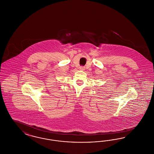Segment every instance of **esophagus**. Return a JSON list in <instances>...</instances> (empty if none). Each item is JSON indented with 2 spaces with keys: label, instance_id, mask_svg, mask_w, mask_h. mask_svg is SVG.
Masks as SVG:
<instances>
[{
  "label": "esophagus",
  "instance_id": "34e87169",
  "mask_svg": "<svg viewBox=\"0 0 154 154\" xmlns=\"http://www.w3.org/2000/svg\"><path fill=\"white\" fill-rule=\"evenodd\" d=\"M80 69L81 70H85V68L84 67H80Z\"/></svg>",
  "mask_w": 154,
  "mask_h": 154
}]
</instances>
